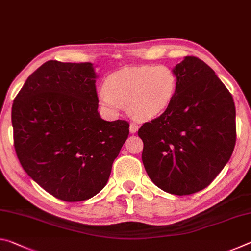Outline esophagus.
<instances>
[{"mask_svg": "<svg viewBox=\"0 0 251 251\" xmlns=\"http://www.w3.org/2000/svg\"><path fill=\"white\" fill-rule=\"evenodd\" d=\"M138 130V125L136 124V123H130V125H129V131L130 133H136V131Z\"/></svg>", "mask_w": 251, "mask_h": 251, "instance_id": "obj_1", "label": "esophagus"}]
</instances>
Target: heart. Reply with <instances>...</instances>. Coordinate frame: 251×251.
I'll return each mask as SVG.
<instances>
[{
	"label": "heart",
	"mask_w": 251,
	"mask_h": 251,
	"mask_svg": "<svg viewBox=\"0 0 251 251\" xmlns=\"http://www.w3.org/2000/svg\"><path fill=\"white\" fill-rule=\"evenodd\" d=\"M176 87L177 76L168 66H133L110 74L99 96L100 103L109 110L126 105L131 117L146 121L167 109Z\"/></svg>",
	"instance_id": "heart-1"
}]
</instances>
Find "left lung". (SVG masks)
<instances>
[{"mask_svg": "<svg viewBox=\"0 0 251 251\" xmlns=\"http://www.w3.org/2000/svg\"><path fill=\"white\" fill-rule=\"evenodd\" d=\"M174 72L172 103L144 123L138 136L151 181L184 196L209 186L228 163L236 145V108L230 92L201 59L186 56Z\"/></svg>", "mask_w": 251, "mask_h": 251, "instance_id": "obj_1", "label": "left lung"}]
</instances>
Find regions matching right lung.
<instances>
[{
  "mask_svg": "<svg viewBox=\"0 0 251 251\" xmlns=\"http://www.w3.org/2000/svg\"><path fill=\"white\" fill-rule=\"evenodd\" d=\"M91 63L49 61L12 106L14 148L27 175L61 201L99 194L128 137V122L101 120Z\"/></svg>",
  "mask_w": 251,
  "mask_h": 251,
  "instance_id": "add662e5",
  "label": "right lung"
}]
</instances>
